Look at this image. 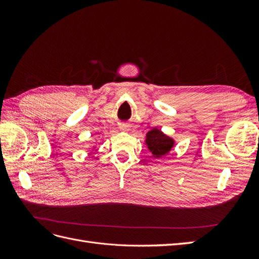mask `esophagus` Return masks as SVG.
I'll return each instance as SVG.
<instances>
[{
    "mask_svg": "<svg viewBox=\"0 0 259 259\" xmlns=\"http://www.w3.org/2000/svg\"><path fill=\"white\" fill-rule=\"evenodd\" d=\"M120 130H121V131H123V132H126V131H128V128H127V125L121 124V125H120Z\"/></svg>",
    "mask_w": 259,
    "mask_h": 259,
    "instance_id": "1",
    "label": "esophagus"
}]
</instances>
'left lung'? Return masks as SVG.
Returning a JSON list of instances; mask_svg holds the SVG:
<instances>
[{
  "label": "left lung",
  "mask_w": 259,
  "mask_h": 259,
  "mask_svg": "<svg viewBox=\"0 0 259 259\" xmlns=\"http://www.w3.org/2000/svg\"><path fill=\"white\" fill-rule=\"evenodd\" d=\"M146 145L154 158H161L162 155L168 153L170 149L174 147V140L163 134L160 130L153 128L147 133Z\"/></svg>",
  "instance_id": "1"
}]
</instances>
